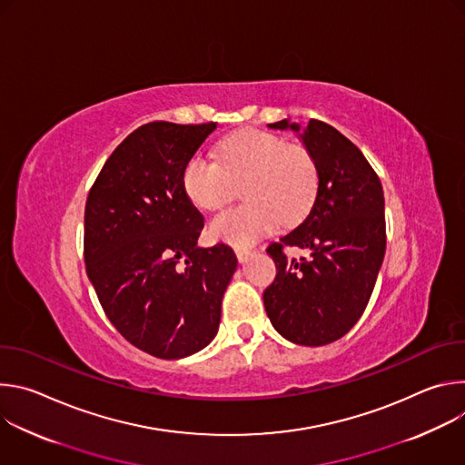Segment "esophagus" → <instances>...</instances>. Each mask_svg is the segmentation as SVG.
<instances>
[{
    "instance_id": "34e87169",
    "label": "esophagus",
    "mask_w": 465,
    "mask_h": 465,
    "mask_svg": "<svg viewBox=\"0 0 465 465\" xmlns=\"http://www.w3.org/2000/svg\"><path fill=\"white\" fill-rule=\"evenodd\" d=\"M235 255H237L239 262H246L248 257L252 255V252H250V250H235Z\"/></svg>"
}]
</instances>
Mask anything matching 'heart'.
I'll use <instances>...</instances> for the list:
<instances>
[{"instance_id":"1","label":"heart","mask_w":465,"mask_h":465,"mask_svg":"<svg viewBox=\"0 0 465 465\" xmlns=\"http://www.w3.org/2000/svg\"><path fill=\"white\" fill-rule=\"evenodd\" d=\"M318 171L312 156L271 132L242 130L219 147V162L193 156L182 173L189 201L215 212L242 185L246 204L215 215L208 224L213 241L246 248L274 232L278 223L298 221L312 204Z\"/></svg>"}]
</instances>
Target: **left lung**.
<instances>
[{"instance_id":"1","label":"left lung","mask_w":465,"mask_h":465,"mask_svg":"<svg viewBox=\"0 0 465 465\" xmlns=\"http://www.w3.org/2000/svg\"><path fill=\"white\" fill-rule=\"evenodd\" d=\"M291 130L312 156L318 189L307 217L267 253L276 280L262 292L278 333L300 346L344 337L364 312L386 250L382 185L364 154L337 128L309 119L267 124ZM283 245L307 247L309 260L287 258Z\"/></svg>"}]
</instances>
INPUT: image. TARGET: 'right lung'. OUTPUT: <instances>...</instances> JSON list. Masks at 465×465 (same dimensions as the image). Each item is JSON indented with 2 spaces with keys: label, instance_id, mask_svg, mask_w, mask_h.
Returning <instances> with one entry per match:
<instances>
[{
  "label": "right lung",
  "instance_id": "obj_1",
  "mask_svg": "<svg viewBox=\"0 0 465 465\" xmlns=\"http://www.w3.org/2000/svg\"><path fill=\"white\" fill-rule=\"evenodd\" d=\"M217 123L154 121L123 140L86 201L84 261L119 333L158 359H183L217 335L237 269L226 244L198 246L204 219L182 185Z\"/></svg>",
  "mask_w": 465,
  "mask_h": 465
}]
</instances>
